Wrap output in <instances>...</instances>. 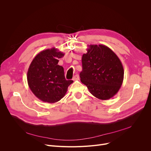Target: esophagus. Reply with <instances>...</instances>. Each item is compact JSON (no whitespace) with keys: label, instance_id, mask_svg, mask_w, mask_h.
I'll use <instances>...</instances> for the list:
<instances>
[{"label":"esophagus","instance_id":"34e87169","mask_svg":"<svg viewBox=\"0 0 151 151\" xmlns=\"http://www.w3.org/2000/svg\"><path fill=\"white\" fill-rule=\"evenodd\" d=\"M79 79H80V76H79L78 75H76L73 76V81H77V80H79Z\"/></svg>","mask_w":151,"mask_h":151}]
</instances>
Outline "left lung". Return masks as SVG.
Instances as JSON below:
<instances>
[{"label":"left lung","instance_id":"8db88e82","mask_svg":"<svg viewBox=\"0 0 151 151\" xmlns=\"http://www.w3.org/2000/svg\"><path fill=\"white\" fill-rule=\"evenodd\" d=\"M82 56L81 81L94 97L112 98L121 88L124 71L117 55L104 45H91Z\"/></svg>","mask_w":151,"mask_h":151}]
</instances>
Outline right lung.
I'll use <instances>...</instances> for the list:
<instances>
[{"instance_id":"obj_1","label":"right lung","mask_w":151,"mask_h":151,"mask_svg":"<svg viewBox=\"0 0 151 151\" xmlns=\"http://www.w3.org/2000/svg\"><path fill=\"white\" fill-rule=\"evenodd\" d=\"M64 54L58 49L43 50L32 61L27 79L29 88L35 96L44 102L55 103L65 96L72 80H66L64 70L58 65L59 59Z\"/></svg>"}]
</instances>
